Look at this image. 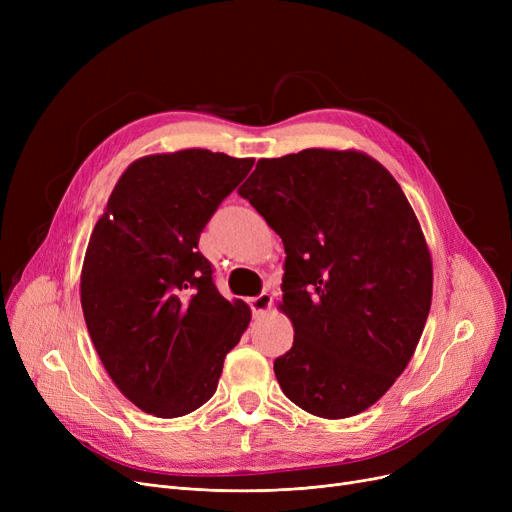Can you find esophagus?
Segmentation results:
<instances>
[{
	"label": "esophagus",
	"instance_id": "obj_1",
	"mask_svg": "<svg viewBox=\"0 0 512 512\" xmlns=\"http://www.w3.org/2000/svg\"><path fill=\"white\" fill-rule=\"evenodd\" d=\"M272 301H274V299H272L270 292H261V294H257V297H253V299L249 301V305H251L253 313L259 315V313H267V311H270Z\"/></svg>",
	"mask_w": 512,
	"mask_h": 512
}]
</instances>
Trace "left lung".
<instances>
[{"instance_id": "8db88e82", "label": "left lung", "mask_w": 512, "mask_h": 512, "mask_svg": "<svg viewBox=\"0 0 512 512\" xmlns=\"http://www.w3.org/2000/svg\"><path fill=\"white\" fill-rule=\"evenodd\" d=\"M238 195L284 242L280 309L292 348L274 361L303 411L344 419L409 365L432 307V257L392 174L361 151L259 159Z\"/></svg>"}]
</instances>
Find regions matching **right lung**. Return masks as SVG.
<instances>
[{
    "mask_svg": "<svg viewBox=\"0 0 512 512\" xmlns=\"http://www.w3.org/2000/svg\"><path fill=\"white\" fill-rule=\"evenodd\" d=\"M253 164L207 149L141 157L93 228L80 274L87 330L118 390L149 415L205 405L249 326V305L215 288L199 236Z\"/></svg>",
    "mask_w": 512,
    "mask_h": 512,
    "instance_id": "right-lung-1",
    "label": "right lung"
}]
</instances>
